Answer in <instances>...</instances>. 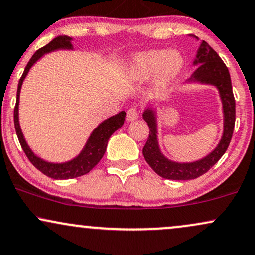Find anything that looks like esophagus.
I'll list each match as a JSON object with an SVG mask.
<instances>
[{
    "mask_svg": "<svg viewBox=\"0 0 255 255\" xmlns=\"http://www.w3.org/2000/svg\"><path fill=\"white\" fill-rule=\"evenodd\" d=\"M139 118V110L135 106H131L127 112V120L128 121H133V120H136Z\"/></svg>",
    "mask_w": 255,
    "mask_h": 255,
    "instance_id": "esophagus-1",
    "label": "esophagus"
}]
</instances>
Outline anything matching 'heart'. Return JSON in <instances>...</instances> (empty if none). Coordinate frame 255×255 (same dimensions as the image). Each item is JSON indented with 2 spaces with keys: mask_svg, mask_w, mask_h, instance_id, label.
Listing matches in <instances>:
<instances>
[{
  "mask_svg": "<svg viewBox=\"0 0 255 255\" xmlns=\"http://www.w3.org/2000/svg\"><path fill=\"white\" fill-rule=\"evenodd\" d=\"M184 60L178 52L155 50L141 53L134 58L130 73L135 78H147L160 69L158 82L166 84L176 77L182 70Z\"/></svg>",
  "mask_w": 255,
  "mask_h": 255,
  "instance_id": "b5f03b06",
  "label": "heart"
}]
</instances>
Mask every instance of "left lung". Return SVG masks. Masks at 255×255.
I'll return each instance as SVG.
<instances>
[{
	"label": "left lung",
	"mask_w": 255,
	"mask_h": 255,
	"mask_svg": "<svg viewBox=\"0 0 255 255\" xmlns=\"http://www.w3.org/2000/svg\"><path fill=\"white\" fill-rule=\"evenodd\" d=\"M194 64L198 66L192 73L191 79L216 85L219 89L225 113V131L219 146L208 157L190 164H178L167 160L160 153L157 140V121L154 112L147 109L142 116L149 127V135L142 148V154L152 170L165 179L189 180L207 173L226 153L234 131L235 98L233 94L231 75L226 64L205 41L202 42L197 52V59Z\"/></svg>",
	"instance_id": "left-lung-1"
}]
</instances>
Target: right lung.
Wrapping results in <instances>:
<instances>
[{"mask_svg": "<svg viewBox=\"0 0 255 255\" xmlns=\"http://www.w3.org/2000/svg\"><path fill=\"white\" fill-rule=\"evenodd\" d=\"M58 48H72L71 45V38L66 35L57 36L48 42L44 47L39 48L38 51L33 54L30 60L27 64L26 69L21 76L19 85H17V94H16V104L14 108V125L15 130H16V135L19 137L20 145L22 147L24 154L27 155L28 160L32 162L34 166L38 168L40 172H42L45 176L53 178V179H71V178H76L83 174H87L90 172L93 168L98 164V161L102 159L104 155V152L107 149V143H108L109 137L115 130L122 127L125 122L126 113L121 112L115 116H112L106 121H103L98 127L93 131L91 136L89 137L87 145H85L84 149H83L81 154L77 158H75L71 161L64 162V164H51V162H46L44 160L34 155V153L29 149L27 146L26 141L23 139L22 133H21L20 125H19V98H20V90L21 85L26 75L28 73L30 66L39 59L42 54L48 53Z\"/></svg>", "mask_w": 255, "mask_h": 255, "instance_id": "right-lung-1", "label": "right lung"}]
</instances>
